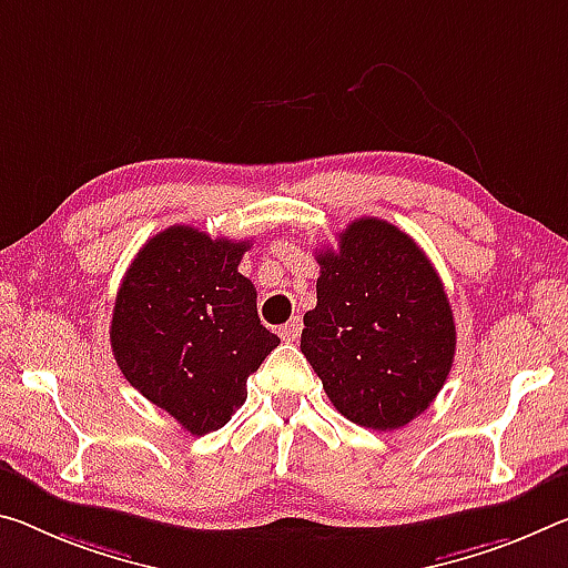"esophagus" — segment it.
Wrapping results in <instances>:
<instances>
[{
    "instance_id": "34e87169",
    "label": "esophagus",
    "mask_w": 568,
    "mask_h": 568,
    "mask_svg": "<svg viewBox=\"0 0 568 568\" xmlns=\"http://www.w3.org/2000/svg\"><path fill=\"white\" fill-rule=\"evenodd\" d=\"M301 331H303V321L295 316L285 323V326L281 328V338L287 341V344H293V341L301 338Z\"/></svg>"
}]
</instances>
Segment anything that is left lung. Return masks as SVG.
Masks as SVG:
<instances>
[{
  "label": "left lung",
  "mask_w": 568,
  "mask_h": 568,
  "mask_svg": "<svg viewBox=\"0 0 568 568\" xmlns=\"http://www.w3.org/2000/svg\"><path fill=\"white\" fill-rule=\"evenodd\" d=\"M318 303L303 316L301 351L346 419L397 429L447 382L455 321L445 285L407 232L362 217L316 250Z\"/></svg>",
  "instance_id": "8db88e82"
}]
</instances>
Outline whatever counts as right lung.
Masks as SVG:
<instances>
[{"mask_svg":"<svg viewBox=\"0 0 568 568\" xmlns=\"http://www.w3.org/2000/svg\"><path fill=\"white\" fill-rule=\"evenodd\" d=\"M252 240L174 224L139 250L113 305L111 346L125 379L202 437L227 425L281 338L257 318L237 265Z\"/></svg>","mask_w":568,"mask_h":568,"instance_id":"obj_1","label":"right lung"}]
</instances>
